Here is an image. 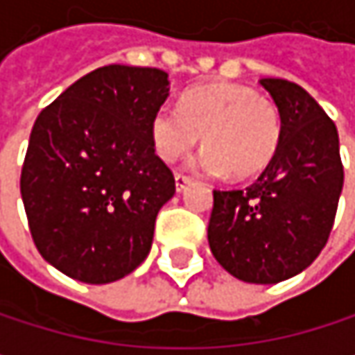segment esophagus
<instances>
[{
    "instance_id": "1",
    "label": "esophagus",
    "mask_w": 355,
    "mask_h": 355,
    "mask_svg": "<svg viewBox=\"0 0 355 355\" xmlns=\"http://www.w3.org/2000/svg\"><path fill=\"white\" fill-rule=\"evenodd\" d=\"M191 182H193V180H191L189 177H184V175H175V184H177L178 193H182Z\"/></svg>"
}]
</instances>
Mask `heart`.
I'll use <instances>...</instances> for the list:
<instances>
[{"label":"heart","mask_w":355,"mask_h":355,"mask_svg":"<svg viewBox=\"0 0 355 355\" xmlns=\"http://www.w3.org/2000/svg\"><path fill=\"white\" fill-rule=\"evenodd\" d=\"M156 154L175 162L203 135L205 150L193 166L205 175L245 178L263 171L279 148L282 119L275 105L236 84L189 90L178 108L160 107L152 119Z\"/></svg>","instance_id":"b5f03b06"}]
</instances>
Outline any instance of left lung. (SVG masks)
<instances>
[{"label":"left lung","instance_id":"8db88e82","mask_svg":"<svg viewBox=\"0 0 355 355\" xmlns=\"http://www.w3.org/2000/svg\"><path fill=\"white\" fill-rule=\"evenodd\" d=\"M282 139L263 175L243 191H214L207 241L216 261L247 284L302 273L331 234L343 166L335 123L298 84L263 78Z\"/></svg>","mask_w":355,"mask_h":355}]
</instances>
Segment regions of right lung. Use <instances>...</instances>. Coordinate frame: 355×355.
<instances>
[{
	"mask_svg": "<svg viewBox=\"0 0 355 355\" xmlns=\"http://www.w3.org/2000/svg\"><path fill=\"white\" fill-rule=\"evenodd\" d=\"M168 73L107 65L71 84L35 121L20 191L38 252L84 284L139 267L175 177L156 156L152 119Z\"/></svg>",
	"mask_w": 355,
	"mask_h": 355,
	"instance_id": "add662e5",
	"label": "right lung"
}]
</instances>
